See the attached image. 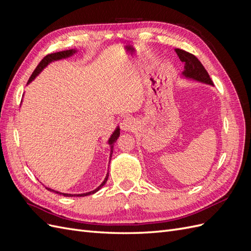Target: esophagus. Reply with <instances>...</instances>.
Here are the masks:
<instances>
[{
    "label": "esophagus",
    "instance_id": "obj_1",
    "mask_svg": "<svg viewBox=\"0 0 251 251\" xmlns=\"http://www.w3.org/2000/svg\"><path fill=\"white\" fill-rule=\"evenodd\" d=\"M136 127V123L135 120L131 117H126L123 123H121V128H123L124 131H132Z\"/></svg>",
    "mask_w": 251,
    "mask_h": 251
}]
</instances>
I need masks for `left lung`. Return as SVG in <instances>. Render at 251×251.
Returning <instances> with one entry per match:
<instances>
[{"mask_svg": "<svg viewBox=\"0 0 251 251\" xmlns=\"http://www.w3.org/2000/svg\"><path fill=\"white\" fill-rule=\"evenodd\" d=\"M175 51H176L181 62L184 63V71L182 72V75L184 77L214 86L207 71L205 70L200 60L194 54L182 49H175Z\"/></svg>", "mask_w": 251, "mask_h": 251, "instance_id": "obj_1", "label": "left lung"}]
</instances>
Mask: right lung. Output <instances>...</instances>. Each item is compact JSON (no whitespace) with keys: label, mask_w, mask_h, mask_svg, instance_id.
Segmentation results:
<instances>
[{"label":"right lung","mask_w":251,"mask_h":251,"mask_svg":"<svg viewBox=\"0 0 251 251\" xmlns=\"http://www.w3.org/2000/svg\"><path fill=\"white\" fill-rule=\"evenodd\" d=\"M75 52H76V50H75V49H71V50H66V51H59V52H55V53H51V54L46 55V56H45V57L41 60V63H40L39 65H37V67L35 68V70L33 71V73H32L31 76H30V78H29V80H28V82H27V83L31 82V81L35 78V76H37V75L40 74V72L44 69V68L48 66V64H50V63H52V62H54V60H58V59H62V58L70 57V56H72V55L74 54ZM119 135H120V128H119V126H117V127H116V130L113 132V134L111 135V137H110V138H109V140H108V143H109L110 149H111V151H110V153H111V154H110V160H111L112 154H113L114 143H115V142H116V140L118 139ZM108 177H109V174H107V176H105V178H104L103 182H102V183H101L100 186H98L96 189H94V191H92V192H89V193H86V194H78V195L63 194V193H59V192H56V191H53V189L48 188V187H46V188L48 189V191H51V192L55 193V194L63 195V196H65V197H85V196H89V195L95 194L96 192L100 191V188L105 184V182H107V180H108Z\"/></svg>","instance_id":"1"}]
</instances>
